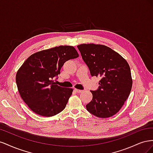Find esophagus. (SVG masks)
<instances>
[{"label":"esophagus","mask_w":153,"mask_h":153,"mask_svg":"<svg viewBox=\"0 0 153 153\" xmlns=\"http://www.w3.org/2000/svg\"><path fill=\"white\" fill-rule=\"evenodd\" d=\"M74 91H75L76 93H81V92H82V90H80V89H74Z\"/></svg>","instance_id":"obj_1"}]
</instances>
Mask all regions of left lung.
Listing matches in <instances>:
<instances>
[{
	"instance_id": "1",
	"label": "left lung",
	"mask_w": 153,
	"mask_h": 153,
	"mask_svg": "<svg viewBox=\"0 0 153 153\" xmlns=\"http://www.w3.org/2000/svg\"><path fill=\"white\" fill-rule=\"evenodd\" d=\"M92 76H100L98 89L91 91L92 100L86 105L95 116L107 118L121 108L130 94L132 79L130 68L123 57L105 45L77 46Z\"/></svg>"
}]
</instances>
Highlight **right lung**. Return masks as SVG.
Instances as JSON below:
<instances>
[{"mask_svg":"<svg viewBox=\"0 0 153 153\" xmlns=\"http://www.w3.org/2000/svg\"><path fill=\"white\" fill-rule=\"evenodd\" d=\"M78 57L71 46H60L32 54L18 71L16 82L22 100L41 116L51 117L65 108L73 89L57 85L63 64Z\"/></svg>","mask_w":153,"mask_h":153,"instance_id":"add662e5","label":"right lung"}]
</instances>
